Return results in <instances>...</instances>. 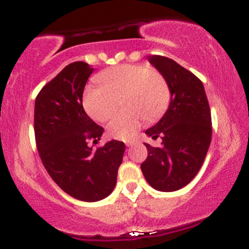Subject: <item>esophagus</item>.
I'll use <instances>...</instances> for the list:
<instances>
[{
	"mask_svg": "<svg viewBox=\"0 0 249 249\" xmlns=\"http://www.w3.org/2000/svg\"><path fill=\"white\" fill-rule=\"evenodd\" d=\"M125 144H126V146H127V147H130V146H132L133 144H136V142H134V141H130V142H125Z\"/></svg>",
	"mask_w": 249,
	"mask_h": 249,
	"instance_id": "34e87169",
	"label": "esophagus"
}]
</instances>
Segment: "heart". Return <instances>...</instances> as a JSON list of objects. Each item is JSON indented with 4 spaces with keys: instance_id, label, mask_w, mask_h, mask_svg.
<instances>
[{
    "instance_id": "1",
    "label": "heart",
    "mask_w": 249,
    "mask_h": 249,
    "mask_svg": "<svg viewBox=\"0 0 249 249\" xmlns=\"http://www.w3.org/2000/svg\"><path fill=\"white\" fill-rule=\"evenodd\" d=\"M101 87H90L83 96V105L89 116L104 122L118 107L107 125L108 136L116 139L133 138L142 119L153 122L166 110L171 92L166 79L144 64H122L98 75Z\"/></svg>"
}]
</instances>
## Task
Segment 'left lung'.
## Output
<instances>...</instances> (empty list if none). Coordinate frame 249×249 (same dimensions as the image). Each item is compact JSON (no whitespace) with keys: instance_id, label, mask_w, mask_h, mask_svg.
I'll use <instances>...</instances> for the list:
<instances>
[{"instance_id":"obj_1","label":"left lung","mask_w":249,"mask_h":249,"mask_svg":"<svg viewBox=\"0 0 249 249\" xmlns=\"http://www.w3.org/2000/svg\"><path fill=\"white\" fill-rule=\"evenodd\" d=\"M166 79L171 99L160 121L145 131L159 147L145 144L148 156L142 172L154 190L173 192L186 186L199 172L212 138V119L204 84L173 59L148 56Z\"/></svg>"}]
</instances>
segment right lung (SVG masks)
I'll list each match as a JSON object with an SVG mask.
<instances>
[{"mask_svg": "<svg viewBox=\"0 0 249 249\" xmlns=\"http://www.w3.org/2000/svg\"><path fill=\"white\" fill-rule=\"evenodd\" d=\"M85 62L67 65L39 91L35 101V138L41 160L53 181L72 198L93 202L112 193L125 144L110 141L103 147L104 130L87 115L83 91L93 72Z\"/></svg>", "mask_w": 249, "mask_h": 249, "instance_id": "right-lung-1", "label": "right lung"}]
</instances>
